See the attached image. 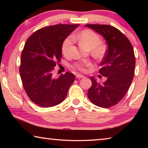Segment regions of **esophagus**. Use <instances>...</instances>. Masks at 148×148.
<instances>
[{"instance_id": "34e87169", "label": "esophagus", "mask_w": 148, "mask_h": 148, "mask_svg": "<svg viewBox=\"0 0 148 148\" xmlns=\"http://www.w3.org/2000/svg\"><path fill=\"white\" fill-rule=\"evenodd\" d=\"M76 78H83V77H84V76H83V75L82 74H76Z\"/></svg>"}]
</instances>
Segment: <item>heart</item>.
Wrapping results in <instances>:
<instances>
[{
  "label": "heart",
  "mask_w": 148,
  "mask_h": 148,
  "mask_svg": "<svg viewBox=\"0 0 148 148\" xmlns=\"http://www.w3.org/2000/svg\"><path fill=\"white\" fill-rule=\"evenodd\" d=\"M76 39H78L82 44L89 50H92V53L97 57L101 56L104 53V47L101 44V38L98 34L91 30H84L79 34L69 36L64 40L61 46V50L64 56H67L71 53L72 45ZM92 63L90 61H82L75 64L74 69L81 72H86L87 68L91 67Z\"/></svg>",
  "instance_id": "1"
}]
</instances>
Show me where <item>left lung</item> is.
<instances>
[{
  "mask_svg": "<svg viewBox=\"0 0 148 148\" xmlns=\"http://www.w3.org/2000/svg\"><path fill=\"white\" fill-rule=\"evenodd\" d=\"M86 26L102 35L108 45L99 70V73L106 77V81L100 84L91 76L92 86L87 92L92 103L107 108L120 102L131 86L136 62L134 49L129 39L114 27L95 24Z\"/></svg>",
  "mask_w": 148,
  "mask_h": 148,
  "instance_id": "1",
  "label": "left lung"
}]
</instances>
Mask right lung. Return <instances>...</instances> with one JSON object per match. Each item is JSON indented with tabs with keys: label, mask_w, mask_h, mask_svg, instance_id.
<instances>
[{
	"label": "right lung",
	"mask_w": 148,
	"mask_h": 148,
	"mask_svg": "<svg viewBox=\"0 0 148 148\" xmlns=\"http://www.w3.org/2000/svg\"><path fill=\"white\" fill-rule=\"evenodd\" d=\"M79 25L59 24L40 29L29 36L21 56L19 73L25 91L38 106L48 108L66 98L74 74L55 78L52 71L61 62L62 42Z\"/></svg>",
	"instance_id": "1"
}]
</instances>
